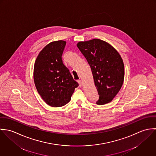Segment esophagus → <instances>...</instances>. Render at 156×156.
Returning a JSON list of instances; mask_svg holds the SVG:
<instances>
[{
    "label": "esophagus",
    "mask_w": 156,
    "mask_h": 156,
    "mask_svg": "<svg viewBox=\"0 0 156 156\" xmlns=\"http://www.w3.org/2000/svg\"><path fill=\"white\" fill-rule=\"evenodd\" d=\"M77 82H78V83H79V85L80 87H81V86L82 85V82L81 80H77Z\"/></svg>",
    "instance_id": "1"
}]
</instances>
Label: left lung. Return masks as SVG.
<instances>
[{"mask_svg":"<svg viewBox=\"0 0 156 156\" xmlns=\"http://www.w3.org/2000/svg\"><path fill=\"white\" fill-rule=\"evenodd\" d=\"M77 46L91 68L99 95L97 104L111 102L124 82V66L121 56L112 45L98 39L79 42Z\"/></svg>","mask_w":156,"mask_h":156,"instance_id":"obj_1","label":"left lung"}]
</instances>
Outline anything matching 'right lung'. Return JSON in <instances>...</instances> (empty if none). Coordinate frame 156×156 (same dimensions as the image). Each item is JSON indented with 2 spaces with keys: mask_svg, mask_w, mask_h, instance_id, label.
I'll return each instance as SVG.
<instances>
[{
  "mask_svg": "<svg viewBox=\"0 0 156 156\" xmlns=\"http://www.w3.org/2000/svg\"><path fill=\"white\" fill-rule=\"evenodd\" d=\"M66 45V42L62 40L47 45L39 53L34 66L36 88L45 102L52 107L66 105L79 86L62 61Z\"/></svg>",
  "mask_w": 156,
  "mask_h": 156,
  "instance_id": "obj_1",
  "label": "right lung"
}]
</instances>
